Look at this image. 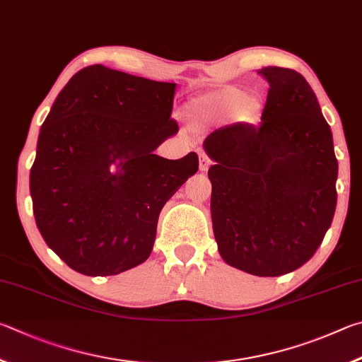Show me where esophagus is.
<instances>
[{
  "label": "esophagus",
  "instance_id": "esophagus-1",
  "mask_svg": "<svg viewBox=\"0 0 362 362\" xmlns=\"http://www.w3.org/2000/svg\"><path fill=\"white\" fill-rule=\"evenodd\" d=\"M200 171H206L208 167H210V158L205 154V152H200Z\"/></svg>",
  "mask_w": 362,
  "mask_h": 362
}]
</instances>
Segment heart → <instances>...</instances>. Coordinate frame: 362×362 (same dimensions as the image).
Listing matches in <instances>:
<instances>
[{"label": "heart", "instance_id": "heart-1", "mask_svg": "<svg viewBox=\"0 0 362 362\" xmlns=\"http://www.w3.org/2000/svg\"><path fill=\"white\" fill-rule=\"evenodd\" d=\"M237 122L252 124L261 117L262 103L256 97H248L245 90L237 87H224L202 97L195 103V111L208 122H221L231 112Z\"/></svg>", "mask_w": 362, "mask_h": 362}]
</instances>
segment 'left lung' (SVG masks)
I'll return each instance as SVG.
<instances>
[{"label":"left lung","mask_w":362,"mask_h":362,"mask_svg":"<svg viewBox=\"0 0 362 362\" xmlns=\"http://www.w3.org/2000/svg\"><path fill=\"white\" fill-rule=\"evenodd\" d=\"M262 124L214 130L205 151L213 232L232 267L281 276L313 257L332 224L339 163L332 132L300 73L267 66Z\"/></svg>","instance_id":"1"}]
</instances>
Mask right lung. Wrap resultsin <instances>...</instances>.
I'll return each mask as SVG.
<instances>
[{"mask_svg": "<svg viewBox=\"0 0 362 362\" xmlns=\"http://www.w3.org/2000/svg\"><path fill=\"white\" fill-rule=\"evenodd\" d=\"M175 87L92 65L44 120L30 171L33 214L44 242L79 274L110 276L144 262L163 205L197 173L195 152L154 154L177 132Z\"/></svg>", "mask_w": 362, "mask_h": 362, "instance_id": "1", "label": "right lung"}]
</instances>
